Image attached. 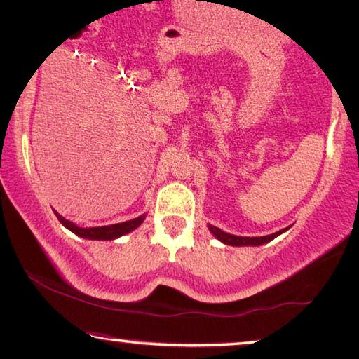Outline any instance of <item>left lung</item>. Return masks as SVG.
Here are the masks:
<instances>
[{"label": "left lung", "mask_w": 359, "mask_h": 359, "mask_svg": "<svg viewBox=\"0 0 359 359\" xmlns=\"http://www.w3.org/2000/svg\"><path fill=\"white\" fill-rule=\"evenodd\" d=\"M209 229L210 233L215 236L217 239H220L223 244L226 245H234V247H241V245H261V244H266V242H269L272 239H276L278 234H282L283 231L287 229H282V231H277L274 234H269V236H263V238H242V236H234V234H228L222 231L220 228L217 226H212L209 224Z\"/></svg>", "instance_id": "left-lung-1"}]
</instances>
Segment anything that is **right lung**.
<instances>
[{"label":"right lung","instance_id":"right-lung-1","mask_svg":"<svg viewBox=\"0 0 359 359\" xmlns=\"http://www.w3.org/2000/svg\"><path fill=\"white\" fill-rule=\"evenodd\" d=\"M57 214V212H55ZM57 218L63 226L68 228L72 233L81 236L83 239H96V241H112L117 239L120 236H125L131 233L133 229H136L139 224L144 222L145 215H141L137 218H133V220L123 222V223H115V224H109V226H98V228H79L77 224H74L69 220H66L60 214H57Z\"/></svg>","mask_w":359,"mask_h":359}]
</instances>
